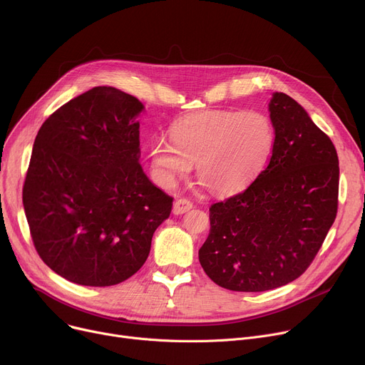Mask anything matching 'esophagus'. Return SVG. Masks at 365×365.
<instances>
[{
  "instance_id": "1",
  "label": "esophagus",
  "mask_w": 365,
  "mask_h": 365,
  "mask_svg": "<svg viewBox=\"0 0 365 365\" xmlns=\"http://www.w3.org/2000/svg\"><path fill=\"white\" fill-rule=\"evenodd\" d=\"M192 209V203L190 200H187V198H178L175 203H174V209H173V212H174V215H182V213H185V212H188V210H191Z\"/></svg>"
}]
</instances>
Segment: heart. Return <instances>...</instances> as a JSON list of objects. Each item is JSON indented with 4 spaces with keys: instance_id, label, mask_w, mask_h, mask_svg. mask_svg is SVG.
Here are the masks:
<instances>
[{
    "instance_id": "b5f03b06",
    "label": "heart",
    "mask_w": 365,
    "mask_h": 365,
    "mask_svg": "<svg viewBox=\"0 0 365 365\" xmlns=\"http://www.w3.org/2000/svg\"><path fill=\"white\" fill-rule=\"evenodd\" d=\"M173 142L156 139L150 162L159 184L171 188L197 164V175L210 190L230 194L247 187L265 167L275 132L259 111L210 110L173 126Z\"/></svg>"
}]
</instances>
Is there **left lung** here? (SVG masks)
I'll return each mask as SVG.
<instances>
[{
	"label": "left lung",
	"instance_id": "left-lung-1",
	"mask_svg": "<svg viewBox=\"0 0 365 365\" xmlns=\"http://www.w3.org/2000/svg\"><path fill=\"white\" fill-rule=\"evenodd\" d=\"M275 143L268 165L245 190L210 207V233L198 251L205 272L232 292H267L312 264L338 212L336 149L306 110L274 93Z\"/></svg>",
	"mask_w": 365,
	"mask_h": 365
}]
</instances>
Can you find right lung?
Segmentation results:
<instances>
[{"label":"right lung","mask_w":365,"mask_h":365,"mask_svg":"<svg viewBox=\"0 0 365 365\" xmlns=\"http://www.w3.org/2000/svg\"><path fill=\"white\" fill-rule=\"evenodd\" d=\"M143 104L113 87H94L40 128L23 185L33 245L42 261L81 286L107 287L145 264L153 232L173 197L140 164Z\"/></svg>","instance_id":"obj_1"}]
</instances>
